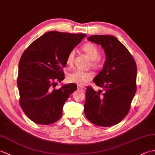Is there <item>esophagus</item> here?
Wrapping results in <instances>:
<instances>
[{
    "mask_svg": "<svg viewBox=\"0 0 155 155\" xmlns=\"http://www.w3.org/2000/svg\"><path fill=\"white\" fill-rule=\"evenodd\" d=\"M78 90H81V91H84L85 88L83 86H79V85H78Z\"/></svg>",
    "mask_w": 155,
    "mask_h": 155,
    "instance_id": "obj_1",
    "label": "esophagus"
}]
</instances>
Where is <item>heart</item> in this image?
Segmentation results:
<instances>
[{
	"instance_id": "1",
	"label": "heart",
	"mask_w": 155,
	"mask_h": 155,
	"mask_svg": "<svg viewBox=\"0 0 155 155\" xmlns=\"http://www.w3.org/2000/svg\"><path fill=\"white\" fill-rule=\"evenodd\" d=\"M82 49L87 54L92 61L91 65L94 68H98L100 66L99 61L97 58L99 57L100 52L96 45L92 43H87L83 45ZM75 57V50L72 49L69 51L67 57V64L68 66L73 64L74 59ZM93 78V74L89 71H85L81 70H76L74 72H71L67 76V80L68 82L72 83H76L78 85H83L87 83L88 81Z\"/></svg>"
}]
</instances>
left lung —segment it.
Segmentation results:
<instances>
[{"label":"left lung","instance_id":"obj_1","mask_svg":"<svg viewBox=\"0 0 155 155\" xmlns=\"http://www.w3.org/2000/svg\"><path fill=\"white\" fill-rule=\"evenodd\" d=\"M88 40L101 45L106 61L93 82L103 88L87 87L84 114L101 127L115 125L127 116L137 91V64L133 56L114 36L93 35Z\"/></svg>","mask_w":155,"mask_h":155}]
</instances>
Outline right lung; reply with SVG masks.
Listing matches in <instances>:
<instances>
[{
  "instance_id": "1",
  "label": "right lung",
  "mask_w": 155,
  "mask_h": 155,
  "mask_svg": "<svg viewBox=\"0 0 155 155\" xmlns=\"http://www.w3.org/2000/svg\"><path fill=\"white\" fill-rule=\"evenodd\" d=\"M87 37L51 31L36 39L23 52L18 64L17 85L20 105L25 114L40 124L57 122L62 108L77 84L71 83L57 89L64 78L62 71L68 52Z\"/></svg>"
}]
</instances>
